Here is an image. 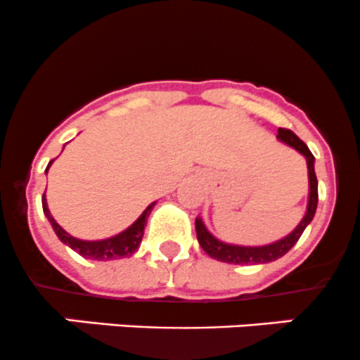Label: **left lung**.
Returning <instances> with one entry per match:
<instances>
[{"label":"left lung","instance_id":"8db88e82","mask_svg":"<svg viewBox=\"0 0 360 360\" xmlns=\"http://www.w3.org/2000/svg\"><path fill=\"white\" fill-rule=\"evenodd\" d=\"M278 138L282 143L289 145V147L296 148L300 154L304 155L306 165H308V181H309V194H308V206H306V213L302 217V220L296 226V229L290 234H287L282 240L275 241V243L262 245V247H241V245H231L224 243V241L217 240L206 226L202 224V220L195 219V234H198V241L201 245L202 250L210 255V257L217 259L220 262H229V264H264V262L276 261V259L283 257L294 245L297 243V240L301 238L302 231L306 229L309 222L313 220L316 212V202H319V181H316L315 175V158L309 152V148L306 147V143L290 129H278Z\"/></svg>","mask_w":360,"mask_h":360}]
</instances>
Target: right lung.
Segmentation results:
<instances>
[{
	"mask_svg": "<svg viewBox=\"0 0 360 360\" xmlns=\"http://www.w3.org/2000/svg\"><path fill=\"white\" fill-rule=\"evenodd\" d=\"M51 165H52V161L49 162L47 169L51 168ZM47 169H45V173H47ZM154 205L155 202L148 205L147 210H145V212L138 217L136 222L131 224V226L127 227L126 231H122V233L115 234V236H112V238H106V240L85 241V240H78V238L68 234L66 231H64L63 227L56 222V219L51 215V212H49L45 194H44V198H41V206H44L45 217L49 219V222H51L52 229L56 231V234H58L59 240L63 241L64 245H68L71 250H75L77 254H80L82 257L94 259V261H112V259L129 257V255H133L134 252L138 250V247H140L141 238H143V229H145V226H147V219H148V215H150Z\"/></svg>",
	"mask_w": 360,
	"mask_h": 360,
	"instance_id": "obj_1",
	"label": "right lung"
}]
</instances>
